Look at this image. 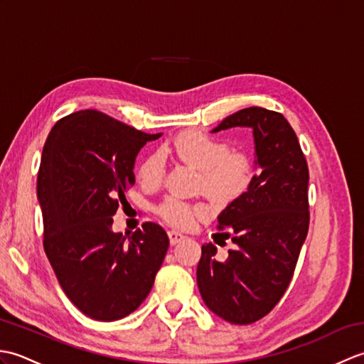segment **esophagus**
I'll list each match as a JSON object with an SVG mask.
<instances>
[{
  "label": "esophagus",
  "instance_id": "obj_1",
  "mask_svg": "<svg viewBox=\"0 0 364 364\" xmlns=\"http://www.w3.org/2000/svg\"><path fill=\"white\" fill-rule=\"evenodd\" d=\"M167 235H168V241H170V244H172V245L184 241V236L181 233H178V231H175V230H170Z\"/></svg>",
  "mask_w": 364,
  "mask_h": 364
}]
</instances>
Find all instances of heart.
<instances>
[{
  "mask_svg": "<svg viewBox=\"0 0 364 364\" xmlns=\"http://www.w3.org/2000/svg\"><path fill=\"white\" fill-rule=\"evenodd\" d=\"M172 150L186 164L203 172L208 196L218 200H233L249 189L255 178L253 159L244 151H230V145L200 131H184L175 137ZM164 175V159L159 153L146 156L139 166L137 176L145 186H156ZM159 214L176 227H191L203 214L202 208L181 198L168 197L159 206Z\"/></svg>",
  "mask_w": 364,
  "mask_h": 364,
  "instance_id": "obj_1",
  "label": "heart"
}]
</instances>
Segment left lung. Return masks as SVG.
Segmentation results:
<instances>
[{
  "instance_id": "1",
  "label": "left lung",
  "mask_w": 364,
  "mask_h": 364,
  "mask_svg": "<svg viewBox=\"0 0 364 364\" xmlns=\"http://www.w3.org/2000/svg\"><path fill=\"white\" fill-rule=\"evenodd\" d=\"M236 127L252 129L257 173L218 215L219 230L227 231L218 235L231 236L235 249L219 261L215 245H202L197 284L214 314L247 326L270 313L291 283L310 225V176L297 136L282 114L245 107L211 133Z\"/></svg>"
}]
</instances>
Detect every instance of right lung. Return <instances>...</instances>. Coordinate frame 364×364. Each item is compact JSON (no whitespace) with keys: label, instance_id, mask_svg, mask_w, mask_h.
Segmentation results:
<instances>
[{"label":"right lung","instance_id":"obj_1","mask_svg":"<svg viewBox=\"0 0 364 364\" xmlns=\"http://www.w3.org/2000/svg\"><path fill=\"white\" fill-rule=\"evenodd\" d=\"M161 136L86 109L60 119L45 142L37 175L45 253L65 296L95 321L133 313L167 253L168 236L156 223L131 235L112 230L136 183L139 151Z\"/></svg>","mask_w":364,"mask_h":364}]
</instances>
